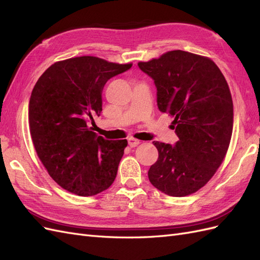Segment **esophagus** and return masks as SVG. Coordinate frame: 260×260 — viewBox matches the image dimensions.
Instances as JSON below:
<instances>
[{"instance_id":"34e87169","label":"esophagus","mask_w":260,"mask_h":260,"mask_svg":"<svg viewBox=\"0 0 260 260\" xmlns=\"http://www.w3.org/2000/svg\"><path fill=\"white\" fill-rule=\"evenodd\" d=\"M140 143H141V142H140L139 140H137V139H133V138L128 139V144H129L130 147H136V146H138Z\"/></svg>"}]
</instances>
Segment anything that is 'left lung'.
Returning <instances> with one entry per match:
<instances>
[{
    "label": "left lung",
    "mask_w": 260,
    "mask_h": 260,
    "mask_svg": "<svg viewBox=\"0 0 260 260\" xmlns=\"http://www.w3.org/2000/svg\"><path fill=\"white\" fill-rule=\"evenodd\" d=\"M154 80L157 106L175 117V145L154 141L158 159L148 170L156 188L176 198L205 185L221 165L230 144L233 103L222 73L211 59L181 50L140 61Z\"/></svg>",
    "instance_id": "8db88e82"
}]
</instances>
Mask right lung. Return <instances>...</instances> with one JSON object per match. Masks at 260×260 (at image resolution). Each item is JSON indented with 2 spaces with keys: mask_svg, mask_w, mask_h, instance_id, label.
Returning a JSON list of instances; mask_svg holds the SVG:
<instances>
[{
  "mask_svg": "<svg viewBox=\"0 0 260 260\" xmlns=\"http://www.w3.org/2000/svg\"><path fill=\"white\" fill-rule=\"evenodd\" d=\"M132 64L81 56L57 61L39 78L29 101V125L39 158L68 192L93 196L111 186L127 140L99 137L90 124L102 112V92Z\"/></svg>",
  "mask_w": 260,
  "mask_h": 260,
  "instance_id": "obj_1",
  "label": "right lung"
}]
</instances>
